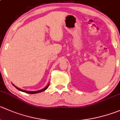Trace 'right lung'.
I'll return each instance as SVG.
<instances>
[{"instance_id":"add662e5","label":"right lung","mask_w":120,"mask_h":120,"mask_svg":"<svg viewBox=\"0 0 120 120\" xmlns=\"http://www.w3.org/2000/svg\"><path fill=\"white\" fill-rule=\"evenodd\" d=\"M13 86H15V87H16V88H17V90H19V91H23V92H24L26 93H29V94H36V93H41V92H43V91H45L46 89H47V88L49 87V84L48 85H47V86H46V87H45L44 88H43V89L41 90H38V91H26V90H22L20 89V88H18L17 87H16V86H15V85L13 84Z\"/></svg>"}]
</instances>
